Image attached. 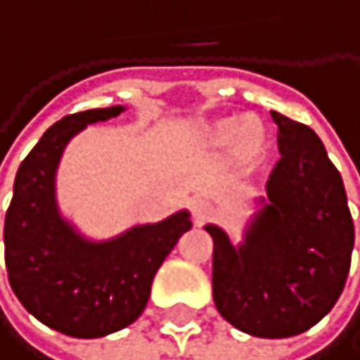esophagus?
Returning a JSON list of instances; mask_svg holds the SVG:
<instances>
[{"instance_id": "1", "label": "esophagus", "mask_w": 360, "mask_h": 360, "mask_svg": "<svg viewBox=\"0 0 360 360\" xmlns=\"http://www.w3.org/2000/svg\"><path fill=\"white\" fill-rule=\"evenodd\" d=\"M192 215H194V221H196V224H205V221H209V219H211V215H213V207H211L207 200L196 198V200L192 202Z\"/></svg>"}]
</instances>
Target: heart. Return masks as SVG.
<instances>
[{
    "instance_id": "heart-1",
    "label": "heart",
    "mask_w": 360,
    "mask_h": 360,
    "mask_svg": "<svg viewBox=\"0 0 360 360\" xmlns=\"http://www.w3.org/2000/svg\"><path fill=\"white\" fill-rule=\"evenodd\" d=\"M198 145L207 149H232L245 160H255L264 151V128L251 115H228L202 122L194 130Z\"/></svg>"
}]
</instances>
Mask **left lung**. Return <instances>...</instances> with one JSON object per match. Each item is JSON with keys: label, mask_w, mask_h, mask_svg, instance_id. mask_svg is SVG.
Here are the masks:
<instances>
[{"label": "left lung", "mask_w": 360, "mask_h": 360, "mask_svg": "<svg viewBox=\"0 0 360 360\" xmlns=\"http://www.w3.org/2000/svg\"><path fill=\"white\" fill-rule=\"evenodd\" d=\"M278 151L262 209L234 247L213 238V300L219 314L255 338H291L314 327L344 291L354 224L340 170L316 132L278 111Z\"/></svg>", "instance_id": "1"}]
</instances>
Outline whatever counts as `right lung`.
<instances>
[{
  "label": "right lung",
  "instance_id": "right-lung-1",
  "mask_svg": "<svg viewBox=\"0 0 360 360\" xmlns=\"http://www.w3.org/2000/svg\"><path fill=\"white\" fill-rule=\"evenodd\" d=\"M122 111V105L88 109L52 124L20 162L6 213V268L14 295L39 323L71 338H103L134 323L158 268L192 228L190 213L179 211L94 243L60 215L54 181L65 145L88 124Z\"/></svg>",
  "mask_w": 360,
  "mask_h": 360
}]
</instances>
